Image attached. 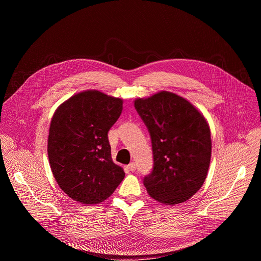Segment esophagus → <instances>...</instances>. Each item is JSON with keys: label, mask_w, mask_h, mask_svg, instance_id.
<instances>
[{"label": "esophagus", "mask_w": 261, "mask_h": 261, "mask_svg": "<svg viewBox=\"0 0 261 261\" xmlns=\"http://www.w3.org/2000/svg\"><path fill=\"white\" fill-rule=\"evenodd\" d=\"M127 168L130 170V171H135V169H136V164L134 163V162H131L128 166H127Z\"/></svg>", "instance_id": "1"}]
</instances>
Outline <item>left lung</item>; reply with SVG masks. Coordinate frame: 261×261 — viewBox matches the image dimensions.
Wrapping results in <instances>:
<instances>
[{
  "label": "left lung",
  "mask_w": 261,
  "mask_h": 261,
  "mask_svg": "<svg viewBox=\"0 0 261 261\" xmlns=\"http://www.w3.org/2000/svg\"><path fill=\"white\" fill-rule=\"evenodd\" d=\"M152 140L153 170L143 178L147 193L165 204L192 197L204 182L212 140L208 124L185 98L162 91L134 101Z\"/></svg>",
  "instance_id": "left-lung-1"
}]
</instances>
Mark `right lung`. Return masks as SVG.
Listing matches in <instances>:
<instances>
[{"label": "right lung", "mask_w": 261, "mask_h": 261, "mask_svg": "<svg viewBox=\"0 0 261 261\" xmlns=\"http://www.w3.org/2000/svg\"><path fill=\"white\" fill-rule=\"evenodd\" d=\"M123 100L89 90L62 103L51 119L47 154L60 188L73 200L97 204L125 177L111 159L108 131L120 118Z\"/></svg>", "instance_id": "1"}]
</instances>
